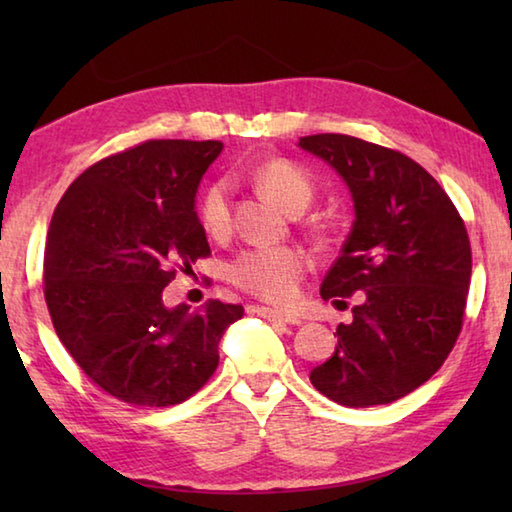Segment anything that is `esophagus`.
<instances>
[{"instance_id":"esophagus-1","label":"esophagus","mask_w":512,"mask_h":512,"mask_svg":"<svg viewBox=\"0 0 512 512\" xmlns=\"http://www.w3.org/2000/svg\"><path fill=\"white\" fill-rule=\"evenodd\" d=\"M257 316H262L266 320H277V323H289V325H300L302 323L300 316L289 314V311L271 309V307H257Z\"/></svg>"}]
</instances>
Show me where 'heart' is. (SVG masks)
I'll use <instances>...</instances> for the list:
<instances>
[{
  "label": "heart",
  "instance_id": "1",
  "mask_svg": "<svg viewBox=\"0 0 512 512\" xmlns=\"http://www.w3.org/2000/svg\"><path fill=\"white\" fill-rule=\"evenodd\" d=\"M257 189L284 212H302L314 198V180L298 164L287 160L264 162L253 173ZM201 221L210 235H223L230 228V187L225 180L212 183L201 198ZM305 257L289 246L250 248L230 266V277L241 289L271 302L296 298Z\"/></svg>",
  "mask_w": 512,
  "mask_h": 512
}]
</instances>
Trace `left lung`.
<instances>
[{"mask_svg": "<svg viewBox=\"0 0 512 512\" xmlns=\"http://www.w3.org/2000/svg\"><path fill=\"white\" fill-rule=\"evenodd\" d=\"M348 185L354 221L320 296L361 293L336 350L311 370L329 400L366 409L409 395L452 352L472 275L470 239L445 189L406 155L350 135L300 137Z\"/></svg>", "mask_w": 512, "mask_h": 512, "instance_id": "left-lung-1", "label": "left lung"}]
</instances>
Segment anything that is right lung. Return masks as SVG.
Here are the masks:
<instances>
[{
  "instance_id": "add662e5",
  "label": "right lung",
  "mask_w": 512,
  "mask_h": 512,
  "mask_svg": "<svg viewBox=\"0 0 512 512\" xmlns=\"http://www.w3.org/2000/svg\"><path fill=\"white\" fill-rule=\"evenodd\" d=\"M221 142L151 140L92 164L51 216L45 300L60 343L94 384L135 406L185 402L219 366L241 305L167 307L176 266L210 255L196 214Z\"/></svg>"
}]
</instances>
